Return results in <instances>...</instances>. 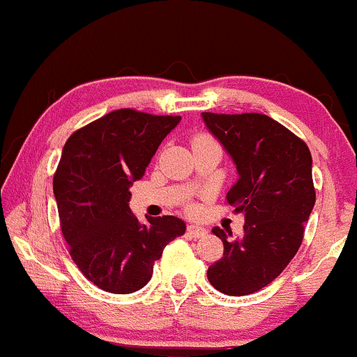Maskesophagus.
<instances>
[{"instance_id": "34e87169", "label": "esophagus", "mask_w": 357, "mask_h": 357, "mask_svg": "<svg viewBox=\"0 0 357 357\" xmlns=\"http://www.w3.org/2000/svg\"><path fill=\"white\" fill-rule=\"evenodd\" d=\"M207 229L205 227H200V226H188V234L191 238L198 239V238H204L205 234H207Z\"/></svg>"}]
</instances>
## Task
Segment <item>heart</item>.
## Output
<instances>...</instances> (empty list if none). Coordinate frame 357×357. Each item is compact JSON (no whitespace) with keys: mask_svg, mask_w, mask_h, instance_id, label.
<instances>
[{"mask_svg":"<svg viewBox=\"0 0 357 357\" xmlns=\"http://www.w3.org/2000/svg\"><path fill=\"white\" fill-rule=\"evenodd\" d=\"M198 138H205V137H198Z\"/></svg>","mask_w":357,"mask_h":357,"instance_id":"1","label":"heart"}]
</instances>
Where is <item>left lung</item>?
Segmentation results:
<instances>
[{
	"label": "left lung",
	"mask_w": 357,
	"mask_h": 357,
	"mask_svg": "<svg viewBox=\"0 0 357 357\" xmlns=\"http://www.w3.org/2000/svg\"><path fill=\"white\" fill-rule=\"evenodd\" d=\"M202 118L234 162L239 178L226 198L245 215V234L234 241L212 229L224 255L208 267V282L227 296L253 294L277 279L301 246L317 200L311 152L265 114L202 112Z\"/></svg>",
	"instance_id": "8db88e82"
}]
</instances>
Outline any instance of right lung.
Wrapping results in <instances>:
<instances>
[{
  "instance_id": "right-lung-1",
  "label": "right lung",
  "mask_w": 357,
  "mask_h": 357,
  "mask_svg": "<svg viewBox=\"0 0 357 357\" xmlns=\"http://www.w3.org/2000/svg\"><path fill=\"white\" fill-rule=\"evenodd\" d=\"M179 116L112 111L66 140L52 179L61 232L70 255L92 284L112 294L138 291L153 261L186 224L174 215L140 222L130 208V186L145 169Z\"/></svg>"
}]
</instances>
